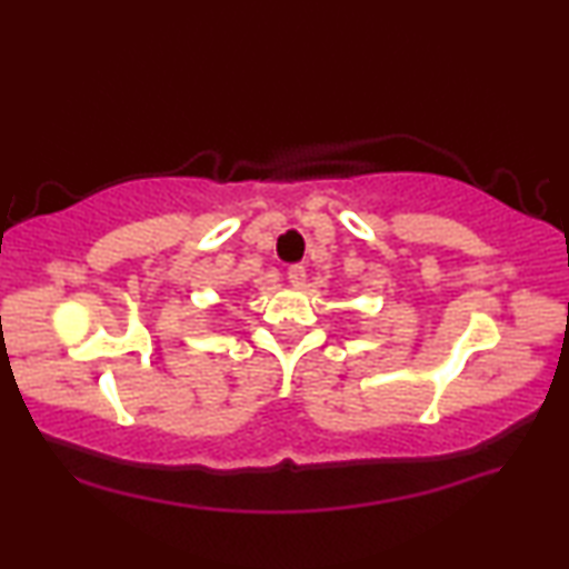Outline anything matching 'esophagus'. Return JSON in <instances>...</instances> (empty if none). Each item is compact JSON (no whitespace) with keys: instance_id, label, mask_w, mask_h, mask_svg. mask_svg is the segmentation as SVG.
Here are the masks:
<instances>
[{"instance_id":"34e87169","label":"esophagus","mask_w":569,"mask_h":569,"mask_svg":"<svg viewBox=\"0 0 569 569\" xmlns=\"http://www.w3.org/2000/svg\"><path fill=\"white\" fill-rule=\"evenodd\" d=\"M287 282H290L295 290L306 284V267H298V263H295V267L287 269Z\"/></svg>"}]
</instances>
